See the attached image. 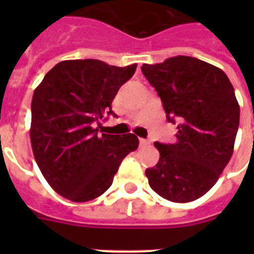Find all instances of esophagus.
<instances>
[{"instance_id": "obj_1", "label": "esophagus", "mask_w": 254, "mask_h": 254, "mask_svg": "<svg viewBox=\"0 0 254 254\" xmlns=\"http://www.w3.org/2000/svg\"><path fill=\"white\" fill-rule=\"evenodd\" d=\"M139 143H141V146H147V145L150 143V141H149V139L141 138V139H139Z\"/></svg>"}]
</instances>
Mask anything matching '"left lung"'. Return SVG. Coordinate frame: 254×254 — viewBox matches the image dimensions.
<instances>
[{"label": "left lung", "mask_w": 254, "mask_h": 254, "mask_svg": "<svg viewBox=\"0 0 254 254\" xmlns=\"http://www.w3.org/2000/svg\"><path fill=\"white\" fill-rule=\"evenodd\" d=\"M142 73L162 100L169 123H178L177 142L159 143V161L146 169L159 196L187 203L212 189L232 157L240 107L228 76L191 57L143 64Z\"/></svg>", "instance_id": "8db88e82"}]
</instances>
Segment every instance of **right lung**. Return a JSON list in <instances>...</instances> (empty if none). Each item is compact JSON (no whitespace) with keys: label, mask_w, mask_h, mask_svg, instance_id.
Masks as SVG:
<instances>
[{"label":"right lung","mask_w":254,"mask_h":254,"mask_svg":"<svg viewBox=\"0 0 254 254\" xmlns=\"http://www.w3.org/2000/svg\"><path fill=\"white\" fill-rule=\"evenodd\" d=\"M135 68L97 59L64 61L35 88L30 129L34 157L49 185L65 199L81 203L100 196L123 159L138 147L131 133H99V121L113 115L112 101Z\"/></svg>","instance_id":"right-lung-1"}]
</instances>
